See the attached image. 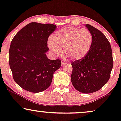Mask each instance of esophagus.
I'll return each instance as SVG.
<instances>
[{"label":"esophagus","instance_id":"1","mask_svg":"<svg viewBox=\"0 0 121 121\" xmlns=\"http://www.w3.org/2000/svg\"><path fill=\"white\" fill-rule=\"evenodd\" d=\"M68 64V62H66L65 60H62V65H65V64Z\"/></svg>","mask_w":121,"mask_h":121}]
</instances>
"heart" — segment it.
Wrapping results in <instances>:
<instances>
[{
    "label": "heart",
    "instance_id": "1",
    "mask_svg": "<svg viewBox=\"0 0 121 121\" xmlns=\"http://www.w3.org/2000/svg\"><path fill=\"white\" fill-rule=\"evenodd\" d=\"M53 40L49 39L48 45L53 53L58 55L64 53L75 60L82 59L90 51L92 44V35L87 30L69 27L61 29L52 36Z\"/></svg>",
    "mask_w": 121,
    "mask_h": 121
}]
</instances>
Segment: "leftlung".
<instances>
[{"label":"left lung","instance_id":"8db88e82","mask_svg":"<svg viewBox=\"0 0 121 121\" xmlns=\"http://www.w3.org/2000/svg\"><path fill=\"white\" fill-rule=\"evenodd\" d=\"M92 35L90 51L82 59L72 62L71 82L78 91L89 94L101 89L108 82L113 61L111 44L100 30L86 24Z\"/></svg>","mask_w":121,"mask_h":121}]
</instances>
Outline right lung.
Returning a JSON list of instances; mask_svg holds the SVG:
<instances>
[{"label":"right lung","mask_w":121,"mask_h":121,"mask_svg":"<svg viewBox=\"0 0 121 121\" xmlns=\"http://www.w3.org/2000/svg\"><path fill=\"white\" fill-rule=\"evenodd\" d=\"M56 29L52 24L31 22L11 41L9 65L15 82L25 90L36 93L46 90L60 68V59L50 60L46 54L48 39Z\"/></svg>","instance_id":"1"}]
</instances>
